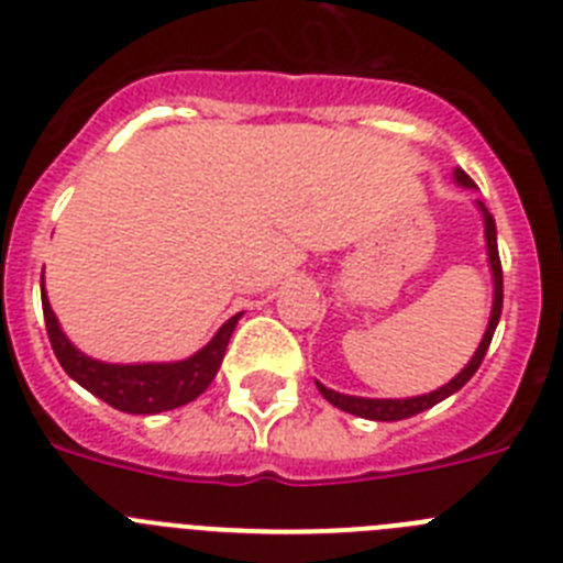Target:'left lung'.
<instances>
[{"label": "left lung", "mask_w": 563, "mask_h": 563, "mask_svg": "<svg viewBox=\"0 0 563 563\" xmlns=\"http://www.w3.org/2000/svg\"><path fill=\"white\" fill-rule=\"evenodd\" d=\"M454 183L462 188H476V183L467 177L462 168H454ZM476 208L482 213V225H485V247H487V267H490V276H494V305H490V318H487V327H485V335H482L479 346L476 352L471 355V361L451 377L449 383H442L440 389L429 391V395H417V397H357V395H341L335 389H327L324 383H318V391L324 395V400H330L332 406H338L341 411L346 415H355L363 417V420H377V422H397V420H406V417H415L420 411L431 409L437 402H442L445 397L456 395V391L465 386L474 372L479 369L482 357H485L487 346H490V338H494L496 324H499L501 318V262H499V245H496V222H494V213L487 211L485 202L476 200Z\"/></svg>", "instance_id": "left-lung-1"}]
</instances>
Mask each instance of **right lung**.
Segmentation results:
<instances>
[{"label":"right lung","instance_id":"obj_1","mask_svg":"<svg viewBox=\"0 0 563 563\" xmlns=\"http://www.w3.org/2000/svg\"><path fill=\"white\" fill-rule=\"evenodd\" d=\"M42 310L44 324H47L49 346L56 352L58 363L64 366L78 386L101 397L112 409L126 411V415H161V411L177 409L186 402L197 400L202 391L211 386L225 357L228 341L236 330L242 312L231 316L220 330L213 332L211 341L183 361L166 363H107L98 357H89L76 343L64 335L56 312L49 307V298L44 292L42 282Z\"/></svg>","mask_w":563,"mask_h":563}]
</instances>
